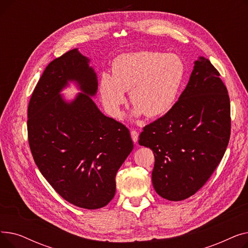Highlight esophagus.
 I'll return each instance as SVG.
<instances>
[{"instance_id":"34e87169","label":"esophagus","mask_w":248,"mask_h":248,"mask_svg":"<svg viewBox=\"0 0 248 248\" xmlns=\"http://www.w3.org/2000/svg\"><path fill=\"white\" fill-rule=\"evenodd\" d=\"M131 136H132L133 140L135 142H137L138 140H139V133L136 131V129H132V131H131Z\"/></svg>"}]
</instances>
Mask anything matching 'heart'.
I'll return each mask as SVG.
<instances>
[{"mask_svg": "<svg viewBox=\"0 0 248 248\" xmlns=\"http://www.w3.org/2000/svg\"><path fill=\"white\" fill-rule=\"evenodd\" d=\"M186 74L179 56L155 51H139L117 56L111 64V75L101 74L99 93L107 110L114 117L122 114L124 91L137 115L160 117L176 104Z\"/></svg>", "mask_w": 248, "mask_h": 248, "instance_id": "obj_1", "label": "heart"}]
</instances>
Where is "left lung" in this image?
<instances>
[{
  "label": "left lung",
  "instance_id": "1",
  "mask_svg": "<svg viewBox=\"0 0 248 248\" xmlns=\"http://www.w3.org/2000/svg\"><path fill=\"white\" fill-rule=\"evenodd\" d=\"M211 62L195 61L189 82L174 108L146 125L139 144L154 152L153 186L170 201L189 198L222 160L231 131L230 100Z\"/></svg>",
  "mask_w": 248,
  "mask_h": 248
}]
</instances>
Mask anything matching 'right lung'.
I'll return each instance as SVG.
<instances>
[{
    "mask_svg": "<svg viewBox=\"0 0 248 248\" xmlns=\"http://www.w3.org/2000/svg\"><path fill=\"white\" fill-rule=\"evenodd\" d=\"M88 62L73 49L47 65L29 101L27 128L33 159L52 188L77 207L98 209L113 198L115 175L134 142L89 97L97 78ZM68 81L84 93L70 104L59 93Z\"/></svg>",
    "mask_w": 248,
    "mask_h": 248,
    "instance_id": "right-lung-1",
    "label": "right lung"
}]
</instances>
